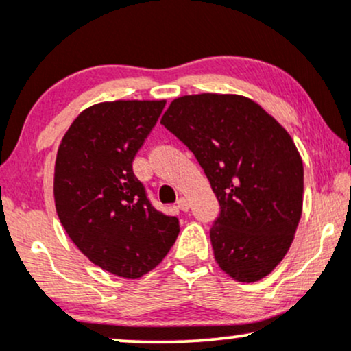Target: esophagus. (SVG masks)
<instances>
[{"label":"esophagus","instance_id":"34e87169","mask_svg":"<svg viewBox=\"0 0 351 351\" xmlns=\"http://www.w3.org/2000/svg\"><path fill=\"white\" fill-rule=\"evenodd\" d=\"M176 204H178V208L181 209V211H188L189 206H191V204H189V199L184 198V196H180L178 201H176Z\"/></svg>","mask_w":351,"mask_h":351}]
</instances>
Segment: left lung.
Wrapping results in <instances>:
<instances>
[{"mask_svg":"<svg viewBox=\"0 0 351 351\" xmlns=\"http://www.w3.org/2000/svg\"><path fill=\"white\" fill-rule=\"evenodd\" d=\"M162 123L195 153L221 213L211 244L237 282L269 276L291 247L304 203V165L292 136L257 102L236 94L175 99Z\"/></svg>","mask_w":351,"mask_h":351,"instance_id":"8db88e82","label":"left lung"}]
</instances>
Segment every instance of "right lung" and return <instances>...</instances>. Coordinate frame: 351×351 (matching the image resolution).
<instances>
[{
    "label": "right lung",
    "instance_id": "right-lung-1",
    "mask_svg": "<svg viewBox=\"0 0 351 351\" xmlns=\"http://www.w3.org/2000/svg\"><path fill=\"white\" fill-rule=\"evenodd\" d=\"M167 100H114L87 107L60 140L54 203L67 236L104 271L140 279L167 256L180 232L156 211L132 163Z\"/></svg>",
    "mask_w": 351,
    "mask_h": 351
}]
</instances>
